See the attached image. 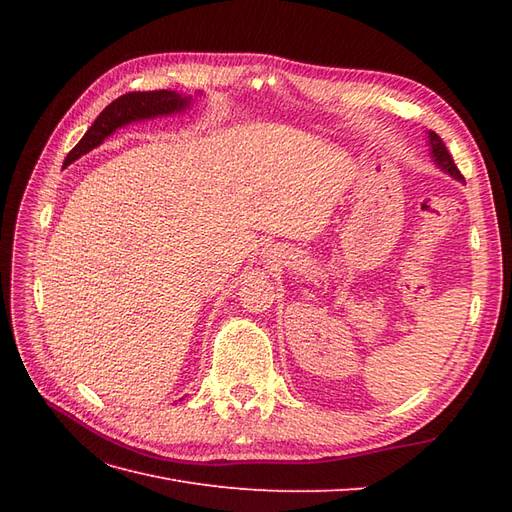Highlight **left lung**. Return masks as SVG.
I'll return each mask as SVG.
<instances>
[{
	"mask_svg": "<svg viewBox=\"0 0 512 512\" xmlns=\"http://www.w3.org/2000/svg\"><path fill=\"white\" fill-rule=\"evenodd\" d=\"M429 147H431V158H433V162H436L444 173H448L451 175L453 179H457V181H463V175L459 173V168L455 166V162H453V158H451V153H448V149H446V145L442 143V138L436 134V132H431L429 130Z\"/></svg>",
	"mask_w": 512,
	"mask_h": 512,
	"instance_id": "1",
	"label": "left lung"
}]
</instances>
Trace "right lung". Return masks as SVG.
<instances>
[{
  "mask_svg": "<svg viewBox=\"0 0 512 512\" xmlns=\"http://www.w3.org/2000/svg\"><path fill=\"white\" fill-rule=\"evenodd\" d=\"M192 96H181L177 91H130L121 98L113 100L104 111L98 115V119L91 123V128L85 132V136L79 141L66 158V164H72L79 160L91 149H96L104 143V138L111 136L117 128L128 126L132 121L153 119L162 115L181 113L190 106Z\"/></svg>",
  "mask_w": 512,
  "mask_h": 512,
  "instance_id": "add662e5",
  "label": "right lung"
}]
</instances>
